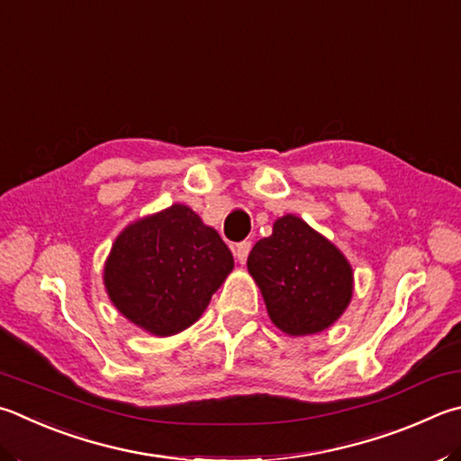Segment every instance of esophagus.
Returning a JSON list of instances; mask_svg holds the SVG:
<instances>
[{"instance_id":"34e87169","label":"esophagus","mask_w":461,"mask_h":461,"mask_svg":"<svg viewBox=\"0 0 461 461\" xmlns=\"http://www.w3.org/2000/svg\"><path fill=\"white\" fill-rule=\"evenodd\" d=\"M249 249H252V241H240V244L233 248V254H236L240 264H246Z\"/></svg>"}]
</instances>
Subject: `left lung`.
I'll return each mask as SVG.
<instances>
[{
  "mask_svg": "<svg viewBox=\"0 0 461 461\" xmlns=\"http://www.w3.org/2000/svg\"><path fill=\"white\" fill-rule=\"evenodd\" d=\"M272 322L294 334L321 332L345 312L353 272L337 248L300 217L284 215L248 256Z\"/></svg>",
  "mask_w": 461,
  "mask_h": 461,
  "instance_id": "obj_1",
  "label": "left lung"
}]
</instances>
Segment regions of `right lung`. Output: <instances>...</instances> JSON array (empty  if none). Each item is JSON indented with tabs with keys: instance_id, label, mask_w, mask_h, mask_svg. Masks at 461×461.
<instances>
[{
	"instance_id": "right-lung-1",
	"label": "right lung",
	"mask_w": 461,
	"mask_h": 461,
	"mask_svg": "<svg viewBox=\"0 0 461 461\" xmlns=\"http://www.w3.org/2000/svg\"><path fill=\"white\" fill-rule=\"evenodd\" d=\"M233 256L213 228L185 205L129 225L104 267L114 306L158 337L185 330L231 272Z\"/></svg>"
}]
</instances>
